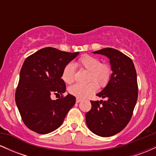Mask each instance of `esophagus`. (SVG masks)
I'll list each match as a JSON object with an SVG mask.
<instances>
[{"label": "esophagus", "instance_id": "34e87169", "mask_svg": "<svg viewBox=\"0 0 156 156\" xmlns=\"http://www.w3.org/2000/svg\"><path fill=\"white\" fill-rule=\"evenodd\" d=\"M82 100L81 99H80V98H77L76 99V103H80V101H81Z\"/></svg>", "mask_w": 156, "mask_h": 156}]
</instances>
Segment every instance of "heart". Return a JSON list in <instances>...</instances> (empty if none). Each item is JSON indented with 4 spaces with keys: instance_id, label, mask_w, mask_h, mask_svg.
Listing matches in <instances>:
<instances>
[{
    "instance_id": "heart-1",
    "label": "heart",
    "mask_w": 156,
    "mask_h": 156,
    "mask_svg": "<svg viewBox=\"0 0 156 156\" xmlns=\"http://www.w3.org/2000/svg\"><path fill=\"white\" fill-rule=\"evenodd\" d=\"M77 65L89 71V83H76L69 88L72 95L80 99H84L96 92L98 85L103 88L108 85L112 76V66L105 62H101L98 57L86 54L77 61ZM62 78L65 83H72L75 80V67L72 63L66 64L62 73Z\"/></svg>"
}]
</instances>
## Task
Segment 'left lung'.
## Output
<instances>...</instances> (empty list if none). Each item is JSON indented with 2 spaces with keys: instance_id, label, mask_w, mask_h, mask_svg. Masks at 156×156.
Segmentation results:
<instances>
[{
  "instance_id": "1",
  "label": "left lung",
  "mask_w": 156,
  "mask_h": 156,
  "mask_svg": "<svg viewBox=\"0 0 156 156\" xmlns=\"http://www.w3.org/2000/svg\"><path fill=\"white\" fill-rule=\"evenodd\" d=\"M107 56L112 68L108 85L97 95L106 101H91L92 108L86 114V122L96 135L108 137L125 128L133 115L138 98L136 71L133 61L111 48L94 52Z\"/></svg>"
}]
</instances>
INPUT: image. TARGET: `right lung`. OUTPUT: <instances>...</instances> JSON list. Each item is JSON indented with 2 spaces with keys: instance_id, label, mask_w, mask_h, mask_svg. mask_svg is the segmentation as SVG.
Here are the masks:
<instances>
[{
  "instance_id": "obj_1",
  "label": "right lung",
  "mask_w": 156,
  "mask_h": 156,
  "mask_svg": "<svg viewBox=\"0 0 156 156\" xmlns=\"http://www.w3.org/2000/svg\"><path fill=\"white\" fill-rule=\"evenodd\" d=\"M48 47L39 50L25 60L20 73L15 102L27 128L46 134L61 126L76 103V97L63 96L66 85L62 73L66 64L78 55ZM62 95L55 101L50 95Z\"/></svg>"
}]
</instances>
